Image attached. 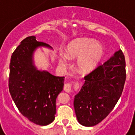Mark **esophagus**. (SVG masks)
Wrapping results in <instances>:
<instances>
[{"mask_svg": "<svg viewBox=\"0 0 135 135\" xmlns=\"http://www.w3.org/2000/svg\"><path fill=\"white\" fill-rule=\"evenodd\" d=\"M71 87H72V84L71 83H66L65 84L64 87V90L66 93H70L71 90Z\"/></svg>", "mask_w": 135, "mask_h": 135, "instance_id": "esophagus-1", "label": "esophagus"}]
</instances>
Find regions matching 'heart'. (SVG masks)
Instances as JSON below:
<instances>
[{"label": "heart", "mask_w": 135, "mask_h": 135, "mask_svg": "<svg viewBox=\"0 0 135 135\" xmlns=\"http://www.w3.org/2000/svg\"><path fill=\"white\" fill-rule=\"evenodd\" d=\"M66 54H60L59 62L63 69L70 66L69 59L77 60L76 68L81 74L90 73L98 66L104 56V48L93 39L80 38L68 45Z\"/></svg>", "instance_id": "obj_1"}]
</instances>
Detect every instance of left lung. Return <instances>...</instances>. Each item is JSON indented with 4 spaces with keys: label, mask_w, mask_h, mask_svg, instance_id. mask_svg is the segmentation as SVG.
I'll return each mask as SVG.
<instances>
[{
    "label": "left lung",
    "mask_w": 135,
    "mask_h": 135,
    "mask_svg": "<svg viewBox=\"0 0 135 135\" xmlns=\"http://www.w3.org/2000/svg\"><path fill=\"white\" fill-rule=\"evenodd\" d=\"M126 62L122 50L85 76V83L74 100L80 124H99L113 110L122 95L126 80Z\"/></svg>",
    "instance_id": "1"
}]
</instances>
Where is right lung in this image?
I'll return each instance as SVG.
<instances>
[{
	"mask_svg": "<svg viewBox=\"0 0 135 135\" xmlns=\"http://www.w3.org/2000/svg\"><path fill=\"white\" fill-rule=\"evenodd\" d=\"M41 46L51 48L35 36L21 42L11 58L8 88L20 113L34 124L45 126L55 119L56 98L63 90L64 76L37 69L33 53Z\"/></svg>",
	"mask_w": 135,
	"mask_h": 135,
	"instance_id": "add662e5",
	"label": "right lung"
}]
</instances>
